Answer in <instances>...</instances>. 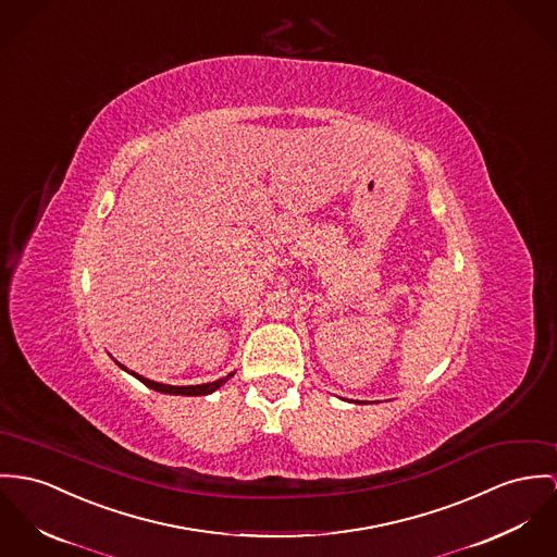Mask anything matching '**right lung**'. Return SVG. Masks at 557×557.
Listing matches in <instances>:
<instances>
[{
	"label": "right lung",
	"instance_id": "add662e5",
	"mask_svg": "<svg viewBox=\"0 0 557 557\" xmlns=\"http://www.w3.org/2000/svg\"><path fill=\"white\" fill-rule=\"evenodd\" d=\"M123 367V364H121ZM125 369V367H123ZM131 375H135L141 384L148 385V387H152V389H157V392H165V394H182V396H201V394H210V392H214L218 389L220 385L224 384L228 377H224V380H218V382H212V384H201V385H168V384H159V382H150V380H146V377H141V375H137V373H133L131 371Z\"/></svg>",
	"mask_w": 557,
	"mask_h": 557
}]
</instances>
